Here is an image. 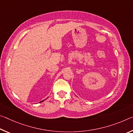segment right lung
<instances>
[{
	"instance_id": "right-lung-1",
	"label": "right lung",
	"mask_w": 133,
	"mask_h": 133,
	"mask_svg": "<svg viewBox=\"0 0 133 133\" xmlns=\"http://www.w3.org/2000/svg\"><path fill=\"white\" fill-rule=\"evenodd\" d=\"M42 102H43V101H42Z\"/></svg>"
}]
</instances>
